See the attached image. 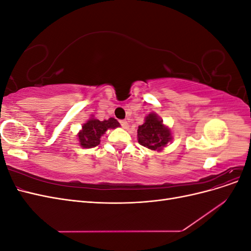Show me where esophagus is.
<instances>
[{"label":"esophagus","instance_id":"esophagus-1","mask_svg":"<svg viewBox=\"0 0 251 251\" xmlns=\"http://www.w3.org/2000/svg\"><path fill=\"white\" fill-rule=\"evenodd\" d=\"M120 125H121V126L125 128V130H127V128H128V124H127L126 120H121Z\"/></svg>","mask_w":251,"mask_h":251}]
</instances>
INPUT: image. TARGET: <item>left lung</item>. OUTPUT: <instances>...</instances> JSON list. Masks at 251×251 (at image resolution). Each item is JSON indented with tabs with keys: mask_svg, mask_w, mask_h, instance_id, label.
Segmentation results:
<instances>
[{
	"mask_svg": "<svg viewBox=\"0 0 251 251\" xmlns=\"http://www.w3.org/2000/svg\"><path fill=\"white\" fill-rule=\"evenodd\" d=\"M137 139L139 144L151 151H161L173 140L171 128L156 113L151 112L144 118L143 125L138 126Z\"/></svg>",
	"mask_w": 251,
	"mask_h": 251,
	"instance_id": "left-lung-1",
	"label": "left lung"
}]
</instances>
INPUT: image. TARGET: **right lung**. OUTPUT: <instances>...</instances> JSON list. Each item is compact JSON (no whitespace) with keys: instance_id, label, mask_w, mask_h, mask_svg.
Segmentation results:
<instances>
[{"instance_id":"add662e5","label":"right lung","mask_w":251,"mask_h":251,"mask_svg":"<svg viewBox=\"0 0 251 251\" xmlns=\"http://www.w3.org/2000/svg\"><path fill=\"white\" fill-rule=\"evenodd\" d=\"M118 126H120V125L115 118L111 117L100 121L92 115L82 125L81 130L77 134L78 144L83 149L95 148L100 143L101 136L105 134V132Z\"/></svg>"}]
</instances>
